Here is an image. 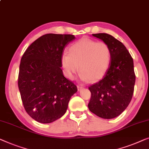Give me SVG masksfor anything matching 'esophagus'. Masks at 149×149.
<instances>
[{"label":"esophagus","instance_id":"esophagus-1","mask_svg":"<svg viewBox=\"0 0 149 149\" xmlns=\"http://www.w3.org/2000/svg\"><path fill=\"white\" fill-rule=\"evenodd\" d=\"M84 86L83 85H77V88H78L79 90H81V89H83Z\"/></svg>","mask_w":149,"mask_h":149}]
</instances>
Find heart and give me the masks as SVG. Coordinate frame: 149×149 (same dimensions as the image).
Wrapping results in <instances>:
<instances>
[{"mask_svg": "<svg viewBox=\"0 0 149 149\" xmlns=\"http://www.w3.org/2000/svg\"><path fill=\"white\" fill-rule=\"evenodd\" d=\"M111 62V51L104 42H97L83 38L70 48V54L61 57L62 66L66 76L74 78L80 67L81 78L84 81H97L102 79Z\"/></svg>", "mask_w": 149, "mask_h": 149, "instance_id": "b5f03b06", "label": "heart"}]
</instances>
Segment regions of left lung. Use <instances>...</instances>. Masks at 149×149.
Here are the masks:
<instances>
[{"label":"left lung","instance_id":"1","mask_svg":"<svg viewBox=\"0 0 149 149\" xmlns=\"http://www.w3.org/2000/svg\"><path fill=\"white\" fill-rule=\"evenodd\" d=\"M92 36L109 46L111 62L103 79L89 87L91 97L88 107L99 117L112 119L120 116L132 100L136 80L133 59L124 45L112 36Z\"/></svg>","mask_w":149,"mask_h":149}]
</instances>
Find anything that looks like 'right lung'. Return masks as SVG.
Masks as SVG:
<instances>
[{"label": "right lung", "mask_w": 149, "mask_h": 149, "mask_svg": "<svg viewBox=\"0 0 149 149\" xmlns=\"http://www.w3.org/2000/svg\"><path fill=\"white\" fill-rule=\"evenodd\" d=\"M70 34L48 33L28 47L21 59L18 87L27 113L48 124L66 113L77 86L64 77L61 57L64 48L74 40Z\"/></svg>", "instance_id": "obj_1"}]
</instances>
